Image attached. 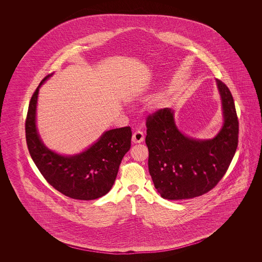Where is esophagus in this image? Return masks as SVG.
Listing matches in <instances>:
<instances>
[{"label": "esophagus", "mask_w": 262, "mask_h": 262, "mask_svg": "<svg viewBox=\"0 0 262 262\" xmlns=\"http://www.w3.org/2000/svg\"><path fill=\"white\" fill-rule=\"evenodd\" d=\"M133 142L134 143H141L144 140V135L142 132L137 130L134 135H133Z\"/></svg>", "instance_id": "esophagus-1"}]
</instances>
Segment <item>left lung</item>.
Instances as JSON below:
<instances>
[{
	"mask_svg": "<svg viewBox=\"0 0 262 262\" xmlns=\"http://www.w3.org/2000/svg\"><path fill=\"white\" fill-rule=\"evenodd\" d=\"M216 83L224 123L211 139L182 134L170 108L146 119L148 169L154 187L165 200H188L208 192L224 177L236 153L238 121L234 99L224 82L216 79Z\"/></svg>",
	"mask_w": 262,
	"mask_h": 262,
	"instance_id": "1",
	"label": "left lung"
}]
</instances>
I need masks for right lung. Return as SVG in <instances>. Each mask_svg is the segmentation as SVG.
Here are the masks:
<instances>
[{
  "instance_id": "1",
  "label": "right lung",
  "mask_w": 262,
  "mask_h": 262,
  "mask_svg": "<svg viewBox=\"0 0 262 262\" xmlns=\"http://www.w3.org/2000/svg\"><path fill=\"white\" fill-rule=\"evenodd\" d=\"M29 102L25 121V137L30 156L38 170L52 187L74 200H93L109 192L120 164L130 148L129 126L105 132L88 149L75 155H61L44 145L36 127L39 88Z\"/></svg>"
}]
</instances>
